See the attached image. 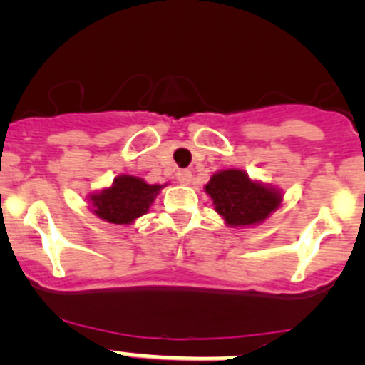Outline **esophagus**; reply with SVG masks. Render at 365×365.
I'll use <instances>...</instances> for the list:
<instances>
[{"label":"esophagus","mask_w":365,"mask_h":365,"mask_svg":"<svg viewBox=\"0 0 365 365\" xmlns=\"http://www.w3.org/2000/svg\"><path fill=\"white\" fill-rule=\"evenodd\" d=\"M178 181L181 184H190L191 170H187V168H182V170H179L178 172Z\"/></svg>","instance_id":"34e87169"}]
</instances>
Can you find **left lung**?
I'll return each mask as SVG.
<instances>
[{
	"label": "left lung",
	"instance_id": "obj_1",
	"mask_svg": "<svg viewBox=\"0 0 365 365\" xmlns=\"http://www.w3.org/2000/svg\"><path fill=\"white\" fill-rule=\"evenodd\" d=\"M205 193L230 227L254 225L280 205L279 191L248 179L243 170H222L205 184Z\"/></svg>",
	"mask_w": 365,
	"mask_h": 365
}]
</instances>
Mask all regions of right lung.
Wrapping results in <instances>:
<instances>
[{
	"mask_svg": "<svg viewBox=\"0 0 365 365\" xmlns=\"http://www.w3.org/2000/svg\"><path fill=\"white\" fill-rule=\"evenodd\" d=\"M160 190V184H147L133 175H120L115 179L113 186L92 195L90 200L99 218L124 225L145 215Z\"/></svg>",
	"mask_w": 365,
	"mask_h": 365,
	"instance_id": "right-lung-1",
	"label": "right lung"
}]
</instances>
